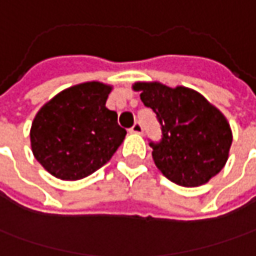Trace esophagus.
Listing matches in <instances>:
<instances>
[{"label":"esophagus","instance_id":"34e87169","mask_svg":"<svg viewBox=\"0 0 256 256\" xmlns=\"http://www.w3.org/2000/svg\"><path fill=\"white\" fill-rule=\"evenodd\" d=\"M130 133H134V134H142V133H143V126H142V123L136 122V123L133 124V128H130Z\"/></svg>","mask_w":256,"mask_h":256}]
</instances>
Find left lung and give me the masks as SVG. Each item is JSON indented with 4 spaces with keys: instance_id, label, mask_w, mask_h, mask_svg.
<instances>
[{
    "instance_id": "obj_1",
    "label": "left lung",
    "mask_w": 256,
    "mask_h": 256,
    "mask_svg": "<svg viewBox=\"0 0 256 256\" xmlns=\"http://www.w3.org/2000/svg\"><path fill=\"white\" fill-rule=\"evenodd\" d=\"M144 106L162 124V140L150 142L153 160L167 178L182 187H198L224 168L232 143L230 123L198 92L158 82H137Z\"/></svg>"
}]
</instances>
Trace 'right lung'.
I'll use <instances>...</instances> for the list:
<instances>
[{
  "label": "right lung",
  "mask_w": 256,
  "mask_h": 256,
  "mask_svg": "<svg viewBox=\"0 0 256 256\" xmlns=\"http://www.w3.org/2000/svg\"><path fill=\"white\" fill-rule=\"evenodd\" d=\"M112 86L84 82L46 102L31 126V147L56 178L75 181L108 163L124 140L118 113L106 108Z\"/></svg>",
  "instance_id": "add662e5"
}]
</instances>
